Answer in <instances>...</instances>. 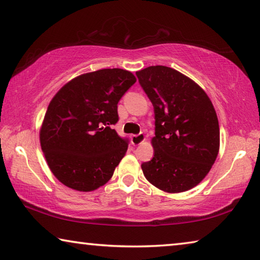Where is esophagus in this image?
Wrapping results in <instances>:
<instances>
[{
  "instance_id": "1",
  "label": "esophagus",
  "mask_w": 260,
  "mask_h": 260,
  "mask_svg": "<svg viewBox=\"0 0 260 260\" xmlns=\"http://www.w3.org/2000/svg\"><path fill=\"white\" fill-rule=\"evenodd\" d=\"M131 140H132V143H133L134 146H138V144H141L146 141V135H144L143 133H140L138 135H132Z\"/></svg>"
}]
</instances>
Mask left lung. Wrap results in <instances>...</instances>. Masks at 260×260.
<instances>
[{"label": "left lung", "mask_w": 260, "mask_h": 260, "mask_svg": "<svg viewBox=\"0 0 260 260\" xmlns=\"http://www.w3.org/2000/svg\"><path fill=\"white\" fill-rule=\"evenodd\" d=\"M155 111V155L141 169L149 182L170 193L187 191L210 172L220 147L212 102L190 78L156 65L136 72Z\"/></svg>", "instance_id": "8db88e82"}]
</instances>
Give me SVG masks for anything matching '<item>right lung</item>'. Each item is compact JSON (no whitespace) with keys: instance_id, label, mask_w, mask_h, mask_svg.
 I'll return each mask as SVG.
<instances>
[{"instance_id":"1","label":"right lung","mask_w":260,"mask_h":260,"mask_svg":"<svg viewBox=\"0 0 260 260\" xmlns=\"http://www.w3.org/2000/svg\"><path fill=\"white\" fill-rule=\"evenodd\" d=\"M136 81L122 69L83 73L60 88L48 105L40 144L56 179L78 191H93L112 178L127 140L111 126L117 104Z\"/></svg>"}]
</instances>
